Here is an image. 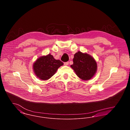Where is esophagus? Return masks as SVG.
<instances>
[{
	"instance_id": "esophagus-1",
	"label": "esophagus",
	"mask_w": 130,
	"mask_h": 130,
	"mask_svg": "<svg viewBox=\"0 0 130 130\" xmlns=\"http://www.w3.org/2000/svg\"><path fill=\"white\" fill-rule=\"evenodd\" d=\"M64 65H65V66H67V65H69V62H64Z\"/></svg>"
}]
</instances>
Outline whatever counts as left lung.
Returning <instances> with one entry per match:
<instances>
[{
    "mask_svg": "<svg viewBox=\"0 0 130 130\" xmlns=\"http://www.w3.org/2000/svg\"><path fill=\"white\" fill-rule=\"evenodd\" d=\"M71 67L75 74L82 80H88L92 78L98 69L97 63L92 56L80 51L76 53Z\"/></svg>",
    "mask_w": 130,
    "mask_h": 130,
    "instance_id": "1",
    "label": "left lung"
}]
</instances>
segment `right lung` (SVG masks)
I'll return each mask as SVG.
<instances>
[{"label":"right lung","instance_id":"add662e5","mask_svg":"<svg viewBox=\"0 0 130 130\" xmlns=\"http://www.w3.org/2000/svg\"><path fill=\"white\" fill-rule=\"evenodd\" d=\"M63 65L59 60H56L51 54L38 58L32 65L35 74L42 80L50 79L56 74L57 70Z\"/></svg>","mask_w":130,"mask_h":130}]
</instances>
